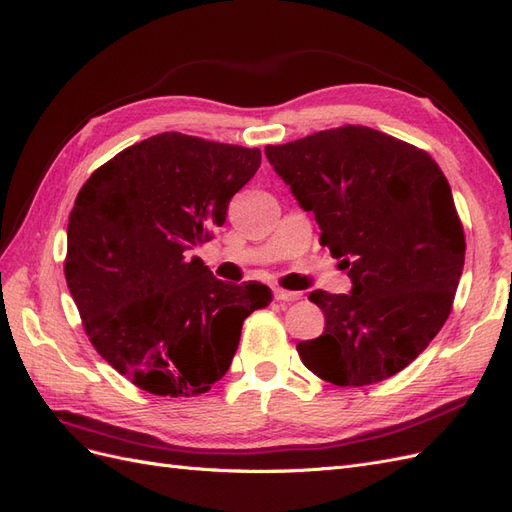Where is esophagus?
Instances as JSON below:
<instances>
[{
    "label": "esophagus",
    "instance_id": "esophagus-1",
    "mask_svg": "<svg viewBox=\"0 0 512 512\" xmlns=\"http://www.w3.org/2000/svg\"><path fill=\"white\" fill-rule=\"evenodd\" d=\"M302 298V294L300 291H289V289H276V300H281V302H296V300H300Z\"/></svg>",
    "mask_w": 512,
    "mask_h": 512
}]
</instances>
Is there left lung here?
<instances>
[{"label":"left lung","mask_w":512,"mask_h":512,"mask_svg":"<svg viewBox=\"0 0 512 512\" xmlns=\"http://www.w3.org/2000/svg\"><path fill=\"white\" fill-rule=\"evenodd\" d=\"M266 156L352 281L349 294L309 296L326 328L298 343L304 367L337 386L403 371L444 326L463 272L446 175L427 152L367 126L268 145Z\"/></svg>","instance_id":"8db88e82"}]
</instances>
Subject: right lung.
I'll return each mask as SVG.
<instances>
[{"label": "right lung", "mask_w": 512, "mask_h": 512, "mask_svg": "<svg viewBox=\"0 0 512 512\" xmlns=\"http://www.w3.org/2000/svg\"><path fill=\"white\" fill-rule=\"evenodd\" d=\"M261 165L257 148L163 133L96 169L68 221L66 283L96 352L158 397L221 379L266 285L218 281L191 251Z\"/></svg>", "instance_id": "right-lung-1"}]
</instances>
